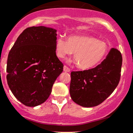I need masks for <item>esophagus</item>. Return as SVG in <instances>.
<instances>
[{
	"mask_svg": "<svg viewBox=\"0 0 133 133\" xmlns=\"http://www.w3.org/2000/svg\"><path fill=\"white\" fill-rule=\"evenodd\" d=\"M71 71V69H69L68 67H67L66 65H64V71H65V72H69Z\"/></svg>",
	"mask_w": 133,
	"mask_h": 133,
	"instance_id": "1",
	"label": "esophagus"
}]
</instances>
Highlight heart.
I'll list each match as a JSON object with an SVG mask.
<instances>
[{
	"label": "heart",
	"mask_w": 133,
	"mask_h": 133,
	"mask_svg": "<svg viewBox=\"0 0 133 133\" xmlns=\"http://www.w3.org/2000/svg\"><path fill=\"white\" fill-rule=\"evenodd\" d=\"M56 54L64 59L74 54V59L78 67L89 69L100 63L109 52L106 42L87 35L69 36L68 40L63 37L57 38L55 44Z\"/></svg>",
	"instance_id": "obj_1"
}]
</instances>
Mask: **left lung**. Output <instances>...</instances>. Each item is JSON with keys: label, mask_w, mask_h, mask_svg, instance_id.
<instances>
[{"label": "left lung", "mask_w": 133, "mask_h": 133, "mask_svg": "<svg viewBox=\"0 0 133 133\" xmlns=\"http://www.w3.org/2000/svg\"><path fill=\"white\" fill-rule=\"evenodd\" d=\"M122 56L111 48L106 59L92 69L71 73L69 92L74 102L83 107L96 106L106 100L118 85Z\"/></svg>", "instance_id": "1"}]
</instances>
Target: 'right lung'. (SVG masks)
Wrapping results in <instances>:
<instances>
[{
  "label": "right lung",
  "mask_w": 133,
  "mask_h": 133,
  "mask_svg": "<svg viewBox=\"0 0 133 133\" xmlns=\"http://www.w3.org/2000/svg\"><path fill=\"white\" fill-rule=\"evenodd\" d=\"M56 30L50 27H28L8 54L7 83L25 106L35 107L44 102L63 71L64 65L56 54Z\"/></svg>",
  "instance_id": "add662e5"
}]
</instances>
